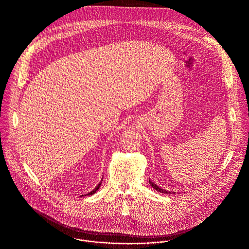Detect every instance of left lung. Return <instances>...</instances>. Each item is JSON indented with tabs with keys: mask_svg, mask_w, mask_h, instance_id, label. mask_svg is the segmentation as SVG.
<instances>
[{
	"mask_svg": "<svg viewBox=\"0 0 249 249\" xmlns=\"http://www.w3.org/2000/svg\"><path fill=\"white\" fill-rule=\"evenodd\" d=\"M149 185L154 189V190H156L157 192H159V193H162V194H176L175 192H169V191H166V190H164V189H161V188H159L157 185H155L153 182H151L150 180H149Z\"/></svg>",
	"mask_w": 249,
	"mask_h": 249,
	"instance_id": "1",
	"label": "left lung"
}]
</instances>
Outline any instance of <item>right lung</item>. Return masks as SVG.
<instances>
[{"label":"right lung","mask_w":249,"mask_h":249,"mask_svg":"<svg viewBox=\"0 0 249 249\" xmlns=\"http://www.w3.org/2000/svg\"><path fill=\"white\" fill-rule=\"evenodd\" d=\"M102 182H103V180L100 182V184H99V185H98V186H97V187H96V188H95L91 193H89V194L85 195V196H92V195H94V194H95V193L100 189V187H101V185H102Z\"/></svg>","instance_id":"1"}]
</instances>
